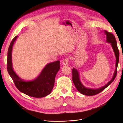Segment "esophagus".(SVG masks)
<instances>
[{
  "label": "esophagus",
  "mask_w": 123,
  "mask_h": 123,
  "mask_svg": "<svg viewBox=\"0 0 123 123\" xmlns=\"http://www.w3.org/2000/svg\"><path fill=\"white\" fill-rule=\"evenodd\" d=\"M69 64V58H66L65 59H64V61L62 62V64L64 66H68Z\"/></svg>",
  "instance_id": "1"
}]
</instances>
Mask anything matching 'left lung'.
<instances>
[{"instance_id": "1", "label": "left lung", "mask_w": 123, "mask_h": 123, "mask_svg": "<svg viewBox=\"0 0 123 123\" xmlns=\"http://www.w3.org/2000/svg\"><path fill=\"white\" fill-rule=\"evenodd\" d=\"M104 33L106 35V42L111 43L114 53L115 54V57H116V64H115V70L114 72L113 75L111 79L108 83L104 86L100 87L98 89H91L85 87L83 84L81 83L80 80V74L78 70L75 68L72 69V80L77 90L79 91L81 94L88 96L94 95L99 93L103 91L104 89L107 88L109 85L112 83V81L115 79L117 74V68L119 61V51L117 46V43L116 39L113 34L111 33H109L107 31H104Z\"/></svg>"}]
</instances>
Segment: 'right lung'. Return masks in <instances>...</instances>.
<instances>
[{
    "label": "right lung",
    "instance_id": "right-lung-1",
    "mask_svg": "<svg viewBox=\"0 0 123 123\" xmlns=\"http://www.w3.org/2000/svg\"><path fill=\"white\" fill-rule=\"evenodd\" d=\"M18 37H15L11 42L8 51L7 70L17 88L20 92L31 97L40 98L49 95L54 87L56 75L60 69V61L48 64L39 75L34 80L25 81L15 72L13 68L12 52L14 43Z\"/></svg>",
    "mask_w": 123,
    "mask_h": 123
}]
</instances>
